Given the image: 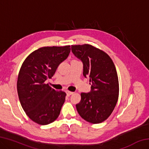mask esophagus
<instances>
[{"label":"esophagus","mask_w":149,"mask_h":149,"mask_svg":"<svg viewBox=\"0 0 149 149\" xmlns=\"http://www.w3.org/2000/svg\"><path fill=\"white\" fill-rule=\"evenodd\" d=\"M65 93H66V94H67L68 96H70L71 95H72L73 93H74V92L70 91H65Z\"/></svg>","instance_id":"34e87169"}]
</instances>
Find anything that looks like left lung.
Here are the masks:
<instances>
[{"mask_svg": "<svg viewBox=\"0 0 149 149\" xmlns=\"http://www.w3.org/2000/svg\"><path fill=\"white\" fill-rule=\"evenodd\" d=\"M72 51L84 64V75L89 77L91 91L81 93L76 104L83 119L100 123L110 116L119 96V81L116 69L107 53L89 44L72 45Z\"/></svg>", "mask_w": 149, "mask_h": 149, "instance_id": "obj_1", "label": "left lung"}]
</instances>
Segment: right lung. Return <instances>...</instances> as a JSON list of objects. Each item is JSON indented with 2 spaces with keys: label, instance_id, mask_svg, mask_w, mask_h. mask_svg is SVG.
Returning <instances> with one entry per match:
<instances>
[{
  "label": "right lung",
  "instance_id": "1",
  "mask_svg": "<svg viewBox=\"0 0 149 149\" xmlns=\"http://www.w3.org/2000/svg\"><path fill=\"white\" fill-rule=\"evenodd\" d=\"M70 46L44 47L27 56L19 70L17 91L27 116L40 125L54 122L60 114L66 93L56 91L45 81L51 78L67 58Z\"/></svg>",
  "mask_w": 149,
  "mask_h": 149
}]
</instances>
